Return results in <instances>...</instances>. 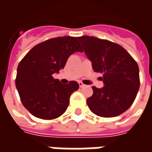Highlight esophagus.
Instances as JSON below:
<instances>
[{"instance_id":"esophagus-1","label":"esophagus","mask_w":152,"mask_h":152,"mask_svg":"<svg viewBox=\"0 0 152 152\" xmlns=\"http://www.w3.org/2000/svg\"><path fill=\"white\" fill-rule=\"evenodd\" d=\"M79 86H80V88H83V87H86V85H84V84H83L82 82H79Z\"/></svg>"}]
</instances>
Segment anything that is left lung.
Here are the masks:
<instances>
[{"label":"left lung","instance_id":"1","mask_svg":"<svg viewBox=\"0 0 152 152\" xmlns=\"http://www.w3.org/2000/svg\"><path fill=\"white\" fill-rule=\"evenodd\" d=\"M84 52L92 62L93 69L102 74L104 86H93L87 99L90 111L101 117H114L129 108L140 86L136 61L120 45L94 37H77Z\"/></svg>","mask_w":152,"mask_h":152}]
</instances>
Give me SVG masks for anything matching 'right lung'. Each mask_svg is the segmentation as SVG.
Wrapping results in <instances>:
<instances>
[{
  "label": "right lung",
  "mask_w": 152,
  "mask_h": 152,
  "mask_svg": "<svg viewBox=\"0 0 152 152\" xmlns=\"http://www.w3.org/2000/svg\"><path fill=\"white\" fill-rule=\"evenodd\" d=\"M76 51H83L77 37L52 38L35 45L20 61L15 86L23 105L31 115L53 120L66 112L70 96L79 85L74 80L62 84L53 74L63 69Z\"/></svg>",
  "instance_id": "add662e5"
}]
</instances>
